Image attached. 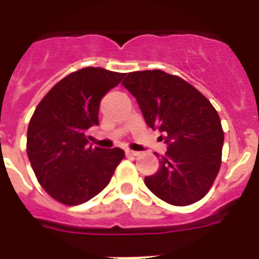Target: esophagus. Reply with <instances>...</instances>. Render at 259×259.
I'll return each mask as SVG.
<instances>
[{
    "mask_svg": "<svg viewBox=\"0 0 259 259\" xmlns=\"http://www.w3.org/2000/svg\"><path fill=\"white\" fill-rule=\"evenodd\" d=\"M125 152L127 156H138V154H140V152H136V150H130V149H126Z\"/></svg>",
    "mask_w": 259,
    "mask_h": 259,
    "instance_id": "1",
    "label": "esophagus"
}]
</instances>
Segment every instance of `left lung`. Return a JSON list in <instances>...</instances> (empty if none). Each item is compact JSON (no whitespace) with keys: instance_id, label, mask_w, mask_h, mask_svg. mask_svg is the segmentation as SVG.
<instances>
[{"instance_id":"8db88e82","label":"left lung","mask_w":259,"mask_h":259,"mask_svg":"<svg viewBox=\"0 0 259 259\" xmlns=\"http://www.w3.org/2000/svg\"><path fill=\"white\" fill-rule=\"evenodd\" d=\"M122 86L166 144L157 172L145 177L146 187L173 205L200 200L221 168L225 134L217 110L189 83L161 70L129 72Z\"/></svg>"}]
</instances>
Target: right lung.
<instances>
[{
    "mask_svg": "<svg viewBox=\"0 0 259 259\" xmlns=\"http://www.w3.org/2000/svg\"><path fill=\"white\" fill-rule=\"evenodd\" d=\"M123 76L94 67L72 72L50 90L30 118V165L42 188L63 204H82L98 195L123 158L119 148H93L86 138L99 123L102 98Z\"/></svg>",
    "mask_w": 259,
    "mask_h": 259,
    "instance_id": "add662e5",
    "label": "right lung"
}]
</instances>
